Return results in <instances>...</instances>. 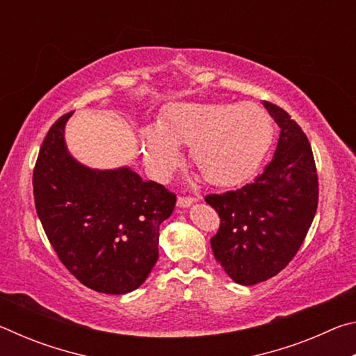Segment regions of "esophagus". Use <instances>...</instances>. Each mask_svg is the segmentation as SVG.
Segmentation results:
<instances>
[{"label":"esophagus","instance_id":"1","mask_svg":"<svg viewBox=\"0 0 356 356\" xmlns=\"http://www.w3.org/2000/svg\"><path fill=\"white\" fill-rule=\"evenodd\" d=\"M196 202V200L195 197H188V196H180L179 200H177V206L180 207V209H188V207H191L193 204Z\"/></svg>","mask_w":356,"mask_h":356}]
</instances>
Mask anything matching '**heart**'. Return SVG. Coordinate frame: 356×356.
<instances>
[{
    "label": "heart",
    "instance_id": "heart-1",
    "mask_svg": "<svg viewBox=\"0 0 356 356\" xmlns=\"http://www.w3.org/2000/svg\"><path fill=\"white\" fill-rule=\"evenodd\" d=\"M272 135V120L254 102L177 104L140 134L144 163L155 179H170L182 161L180 147H190L193 166L213 186H234L250 179Z\"/></svg>",
    "mask_w": 356,
    "mask_h": 356
}]
</instances>
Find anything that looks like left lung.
Here are the masks:
<instances>
[{"mask_svg":"<svg viewBox=\"0 0 356 356\" xmlns=\"http://www.w3.org/2000/svg\"><path fill=\"white\" fill-rule=\"evenodd\" d=\"M264 106L281 129L272 161L252 184L206 196L221 218L218 234L210 240L213 256L229 278L242 286L272 278L292 261L318 200L308 138L282 108L268 102Z\"/></svg>","mask_w":356,"mask_h":356,"instance_id":"left-lung-1","label":"left lung"}]
</instances>
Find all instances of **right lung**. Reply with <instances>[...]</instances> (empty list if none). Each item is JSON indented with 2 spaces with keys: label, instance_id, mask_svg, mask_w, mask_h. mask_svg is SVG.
<instances>
[{
  "label": "right lung",
  "instance_id": "1",
  "mask_svg": "<svg viewBox=\"0 0 356 356\" xmlns=\"http://www.w3.org/2000/svg\"><path fill=\"white\" fill-rule=\"evenodd\" d=\"M59 118L42 143L33 186L39 220L69 272L95 292L140 287L159 259V229L176 195L129 166L97 170L78 161Z\"/></svg>",
  "mask_w": 356,
  "mask_h": 356
}]
</instances>
